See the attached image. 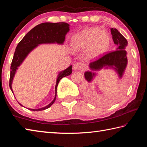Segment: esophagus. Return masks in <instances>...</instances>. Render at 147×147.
Returning a JSON list of instances; mask_svg holds the SVG:
<instances>
[{
  "mask_svg": "<svg viewBox=\"0 0 147 147\" xmlns=\"http://www.w3.org/2000/svg\"><path fill=\"white\" fill-rule=\"evenodd\" d=\"M73 69L76 71H81L84 69V64L81 62H76L73 65Z\"/></svg>",
  "mask_w": 147,
  "mask_h": 147,
  "instance_id": "34e87169",
  "label": "esophagus"
}]
</instances>
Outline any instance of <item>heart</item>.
Masks as SVG:
<instances>
[{
    "label": "heart",
    "mask_w": 147,
    "mask_h": 147,
    "mask_svg": "<svg viewBox=\"0 0 147 147\" xmlns=\"http://www.w3.org/2000/svg\"><path fill=\"white\" fill-rule=\"evenodd\" d=\"M107 33L97 28H86L73 36L72 48L75 51H83L88 48L87 54L90 57H95L103 54L109 46Z\"/></svg>",
    "instance_id": "b5f03b06"
}]
</instances>
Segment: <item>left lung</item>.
<instances>
[{
  "label": "left lung",
  "instance_id": "obj_1",
  "mask_svg": "<svg viewBox=\"0 0 147 147\" xmlns=\"http://www.w3.org/2000/svg\"><path fill=\"white\" fill-rule=\"evenodd\" d=\"M112 39L115 44L117 45V50L103 54L97 59L90 62V68L92 71H98L105 67L113 68L117 71L120 78L123 75L127 63L126 46L127 41L121 34L115 28L111 29ZM94 73L91 71H86L85 73V78L88 82H91Z\"/></svg>",
  "mask_w": 147,
  "mask_h": 147
}]
</instances>
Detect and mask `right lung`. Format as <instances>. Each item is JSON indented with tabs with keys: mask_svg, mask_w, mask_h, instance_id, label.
Instances as JSON below:
<instances>
[{
	"mask_svg": "<svg viewBox=\"0 0 147 147\" xmlns=\"http://www.w3.org/2000/svg\"><path fill=\"white\" fill-rule=\"evenodd\" d=\"M69 25L66 23L61 22V23H43L34 27L31 30L24 38L19 42L16 51L13 56V59L11 65V74L9 78V87L11 90V84L13 80L18 67L20 65L22 62L26 58L27 55L35 49L38 44L41 43H57L62 44L63 43L65 36L67 33L69 31ZM72 73V65L67 68L66 69L61 72L57 77L55 85V96L51 104L47 105L46 107L38 109H30L31 111H43L49 108L54 104L55 100L56 93H57V88L58 83L62 78L70 75ZM20 104V103H19ZM22 105L21 104H20ZM23 106V105H22Z\"/></svg>",
	"mask_w": 147,
	"mask_h": 147,
	"instance_id": "add662e5",
	"label": "right lung"
}]
</instances>
